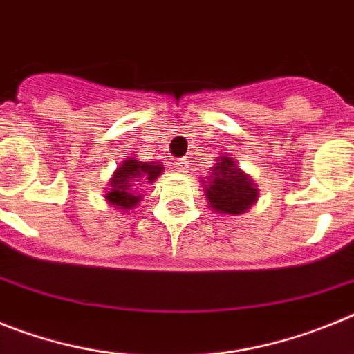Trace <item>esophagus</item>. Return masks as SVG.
Here are the masks:
<instances>
[{"instance_id": "1", "label": "esophagus", "mask_w": 354, "mask_h": 354, "mask_svg": "<svg viewBox=\"0 0 354 354\" xmlns=\"http://www.w3.org/2000/svg\"><path fill=\"white\" fill-rule=\"evenodd\" d=\"M187 159H179V161H175V167H177V170H186L187 168Z\"/></svg>"}]
</instances>
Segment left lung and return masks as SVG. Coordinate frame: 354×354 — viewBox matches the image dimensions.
Instances as JSON below:
<instances>
[{"label": "left lung", "mask_w": 354, "mask_h": 354, "mask_svg": "<svg viewBox=\"0 0 354 354\" xmlns=\"http://www.w3.org/2000/svg\"><path fill=\"white\" fill-rule=\"evenodd\" d=\"M211 183L207 187L209 204L220 212L241 214L257 200V189L241 170H237L232 159L220 158L212 167Z\"/></svg>", "instance_id": "obj_1"}]
</instances>
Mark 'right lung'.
Masks as SVG:
<instances>
[{"label":"right lung","instance_id":"right-lung-1","mask_svg":"<svg viewBox=\"0 0 354 354\" xmlns=\"http://www.w3.org/2000/svg\"><path fill=\"white\" fill-rule=\"evenodd\" d=\"M162 171V165L156 162H140L136 159H127L117 171H115L113 179L109 183L111 192L106 195V198L111 202V205L118 209H131L138 204L142 200V195L133 192L134 183L140 184V180H152ZM145 184V183H143Z\"/></svg>","mask_w":354,"mask_h":354}]
</instances>
